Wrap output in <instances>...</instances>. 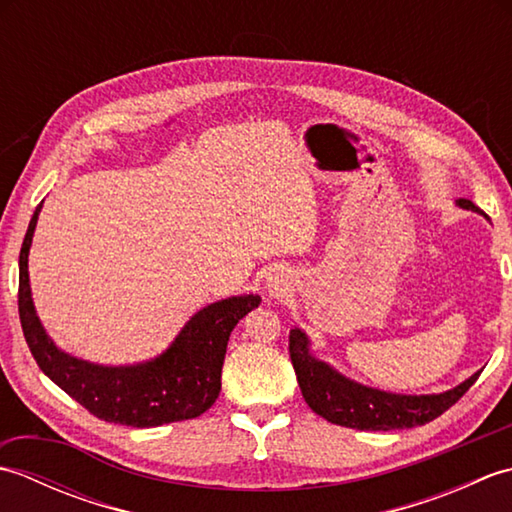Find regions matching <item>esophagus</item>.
Listing matches in <instances>:
<instances>
[{
  "label": "esophagus",
  "instance_id": "1",
  "mask_svg": "<svg viewBox=\"0 0 512 512\" xmlns=\"http://www.w3.org/2000/svg\"><path fill=\"white\" fill-rule=\"evenodd\" d=\"M268 288H273V290H279V286H275V284H268Z\"/></svg>",
  "mask_w": 512,
  "mask_h": 512
}]
</instances>
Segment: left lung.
<instances>
[{"label":"left lung","instance_id":"8db88e82","mask_svg":"<svg viewBox=\"0 0 512 512\" xmlns=\"http://www.w3.org/2000/svg\"><path fill=\"white\" fill-rule=\"evenodd\" d=\"M462 209L482 213L471 200L460 198ZM290 361L295 367L301 394L308 407L332 424L361 431H391L420 427L442 416L451 405H455L469 387L475 383L480 372L466 378L464 383L444 394L429 396H402L387 394V391L358 385L345 378L328 363L319 361L310 354V341L306 332L299 328L290 330Z\"/></svg>","mask_w":512,"mask_h":512}]
</instances>
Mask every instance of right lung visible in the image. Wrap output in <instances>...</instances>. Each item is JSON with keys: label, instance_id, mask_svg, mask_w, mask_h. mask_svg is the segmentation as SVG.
<instances>
[{"label": "right lung", "instance_id": "obj_1", "mask_svg": "<svg viewBox=\"0 0 512 512\" xmlns=\"http://www.w3.org/2000/svg\"><path fill=\"white\" fill-rule=\"evenodd\" d=\"M39 211L41 204L19 253V319L41 372L105 422L145 429L202 416L220 396L228 336L239 319L262 303V297H228L195 312L167 352L149 363L129 367L88 363L52 343L32 303L28 253Z\"/></svg>", "mask_w": 512, "mask_h": 512}]
</instances>
